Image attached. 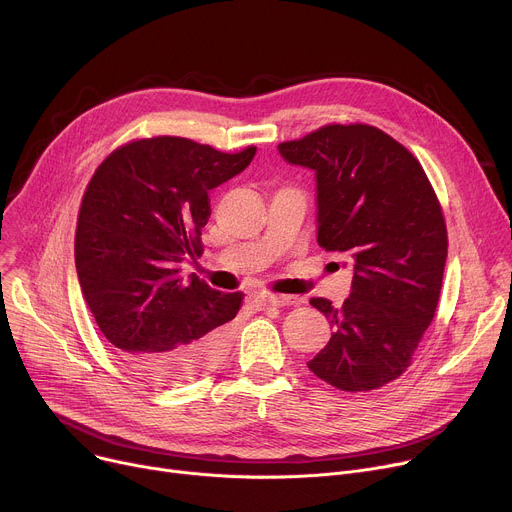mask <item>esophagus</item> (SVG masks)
<instances>
[{
  "instance_id": "34e87169",
  "label": "esophagus",
  "mask_w": 512,
  "mask_h": 512,
  "mask_svg": "<svg viewBox=\"0 0 512 512\" xmlns=\"http://www.w3.org/2000/svg\"><path fill=\"white\" fill-rule=\"evenodd\" d=\"M259 302H261L263 306L285 308V306H296V304H300V298H294V296H279V294H263V296H259Z\"/></svg>"
}]
</instances>
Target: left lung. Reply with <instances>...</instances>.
<instances>
[{
	"instance_id": "obj_1",
	"label": "left lung",
	"mask_w": 512,
	"mask_h": 512,
	"mask_svg": "<svg viewBox=\"0 0 512 512\" xmlns=\"http://www.w3.org/2000/svg\"><path fill=\"white\" fill-rule=\"evenodd\" d=\"M277 148L316 172L318 245L354 263L342 308L310 300L334 332L308 367L340 391L385 387L407 371L440 300L448 257L440 200L405 145L367 123H330Z\"/></svg>"
}]
</instances>
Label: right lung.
<instances>
[{
    "mask_svg": "<svg viewBox=\"0 0 512 512\" xmlns=\"http://www.w3.org/2000/svg\"><path fill=\"white\" fill-rule=\"evenodd\" d=\"M257 148L225 154L186 137L133 139L95 170L81 202L75 265L91 314L123 362L156 385L221 364L243 294L180 275L202 255L208 190L241 174Z\"/></svg>",
    "mask_w": 512,
    "mask_h": 512,
    "instance_id": "1",
    "label": "right lung"
}]
</instances>
